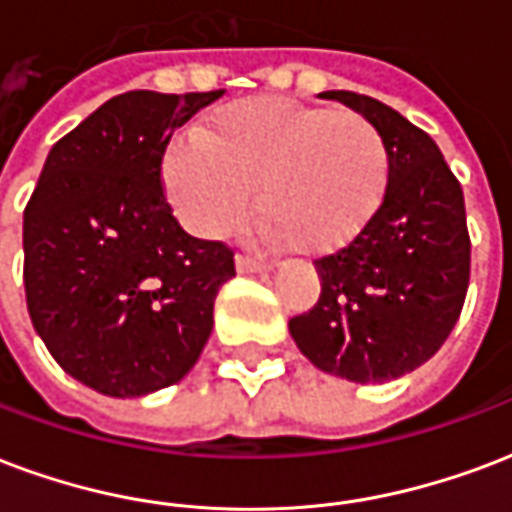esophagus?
<instances>
[{"label":"esophagus","instance_id":"34e87169","mask_svg":"<svg viewBox=\"0 0 512 512\" xmlns=\"http://www.w3.org/2000/svg\"><path fill=\"white\" fill-rule=\"evenodd\" d=\"M236 268L241 271V274H266V271H271V263H266V260H260V257H252V255H238Z\"/></svg>","mask_w":512,"mask_h":512}]
</instances>
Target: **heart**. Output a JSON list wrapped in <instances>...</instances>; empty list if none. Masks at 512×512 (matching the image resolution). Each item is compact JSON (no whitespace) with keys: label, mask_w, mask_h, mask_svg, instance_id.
I'll return each instance as SVG.
<instances>
[{"label":"heart","mask_w":512,"mask_h":512,"mask_svg":"<svg viewBox=\"0 0 512 512\" xmlns=\"http://www.w3.org/2000/svg\"><path fill=\"white\" fill-rule=\"evenodd\" d=\"M388 173V143L372 119L279 97L230 102L198 135L173 140L162 160L170 206L192 233H230L255 189L257 233L304 255L361 236L380 211Z\"/></svg>","instance_id":"obj_1"}]
</instances>
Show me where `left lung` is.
Wrapping results in <instances>:
<instances>
[{
	"mask_svg": "<svg viewBox=\"0 0 512 512\" xmlns=\"http://www.w3.org/2000/svg\"><path fill=\"white\" fill-rule=\"evenodd\" d=\"M380 127L391 154L377 217L333 255L317 257L320 298L290 320L298 350L350 382L410 374L445 344L469 287L464 192L431 135L391 105L328 92Z\"/></svg>",
	"mask_w": 512,
	"mask_h": 512,
	"instance_id": "8db88e82",
	"label": "left lung"
}]
</instances>
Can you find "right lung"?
<instances>
[{
	"instance_id": "add662e5",
	"label": "right lung",
	"mask_w": 512,
	"mask_h": 512,
	"mask_svg": "<svg viewBox=\"0 0 512 512\" xmlns=\"http://www.w3.org/2000/svg\"><path fill=\"white\" fill-rule=\"evenodd\" d=\"M217 92H127L56 140L24 208L34 331L64 372L105 396H146L195 366L233 249L189 236L162 189L176 127Z\"/></svg>"
}]
</instances>
